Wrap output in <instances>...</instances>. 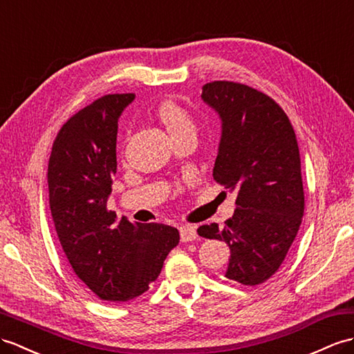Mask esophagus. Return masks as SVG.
<instances>
[{
	"mask_svg": "<svg viewBox=\"0 0 354 354\" xmlns=\"http://www.w3.org/2000/svg\"><path fill=\"white\" fill-rule=\"evenodd\" d=\"M178 230H180V239H182V242L185 243L194 242V240L198 237L195 225H182Z\"/></svg>",
	"mask_w": 354,
	"mask_h": 354,
	"instance_id": "esophagus-1",
	"label": "esophagus"
}]
</instances>
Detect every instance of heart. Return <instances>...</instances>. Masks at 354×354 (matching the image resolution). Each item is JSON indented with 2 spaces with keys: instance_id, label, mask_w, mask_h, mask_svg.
<instances>
[{
  "instance_id": "heart-1",
  "label": "heart",
  "mask_w": 354,
  "mask_h": 354,
  "mask_svg": "<svg viewBox=\"0 0 354 354\" xmlns=\"http://www.w3.org/2000/svg\"><path fill=\"white\" fill-rule=\"evenodd\" d=\"M158 118L165 126L172 140H177V138L187 133H195V122L192 115L176 102H163L158 108Z\"/></svg>"
}]
</instances>
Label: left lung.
<instances>
[{
    "mask_svg": "<svg viewBox=\"0 0 354 354\" xmlns=\"http://www.w3.org/2000/svg\"><path fill=\"white\" fill-rule=\"evenodd\" d=\"M201 97L222 122L213 178L237 198L223 228L201 225L198 234L230 246L228 279L258 286L278 272L304 216L295 129L277 102L245 84L213 81Z\"/></svg>",
    "mask_w": 354,
    "mask_h": 354,
    "instance_id": "8db88e82",
    "label": "left lung"
}]
</instances>
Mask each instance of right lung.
<instances>
[{"label": "right lung", "instance_id": "right-lung-1", "mask_svg": "<svg viewBox=\"0 0 354 354\" xmlns=\"http://www.w3.org/2000/svg\"><path fill=\"white\" fill-rule=\"evenodd\" d=\"M135 94H106L59 129L48 165L49 207L76 277L108 301L141 296L178 245L177 228L117 219L106 203L117 172L118 118Z\"/></svg>", "mask_w": 354, "mask_h": 354}]
</instances>
